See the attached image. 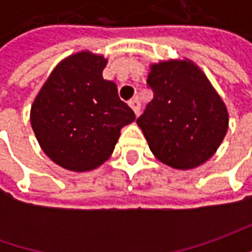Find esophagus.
Instances as JSON below:
<instances>
[{
	"label": "esophagus",
	"mask_w": 252,
	"mask_h": 252,
	"mask_svg": "<svg viewBox=\"0 0 252 252\" xmlns=\"http://www.w3.org/2000/svg\"><path fill=\"white\" fill-rule=\"evenodd\" d=\"M129 105H130V108L134 111V113L139 116L140 115V109H141V105H140V101H139V98H133L129 101Z\"/></svg>",
	"instance_id": "obj_1"
}]
</instances>
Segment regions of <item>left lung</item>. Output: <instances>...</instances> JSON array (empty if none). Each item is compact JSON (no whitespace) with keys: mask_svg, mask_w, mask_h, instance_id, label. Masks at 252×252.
Returning <instances> with one entry per match:
<instances>
[{"mask_svg":"<svg viewBox=\"0 0 252 252\" xmlns=\"http://www.w3.org/2000/svg\"><path fill=\"white\" fill-rule=\"evenodd\" d=\"M153 99L137 119L153 154L177 169L208 161L226 136L227 109L208 78L190 62L151 65Z\"/></svg>","mask_w":252,"mask_h":252,"instance_id":"8db88e82","label":"left lung"}]
</instances>
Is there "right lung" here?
I'll use <instances>...</instances> for the list:
<instances>
[{"mask_svg": "<svg viewBox=\"0 0 252 252\" xmlns=\"http://www.w3.org/2000/svg\"><path fill=\"white\" fill-rule=\"evenodd\" d=\"M106 60L83 52L59 64L36 96L31 123L43 151L70 171H90L111 157L121 129L136 119L103 80Z\"/></svg>", "mask_w": 252, "mask_h": 252, "instance_id": "add662e5", "label": "right lung"}]
</instances>
